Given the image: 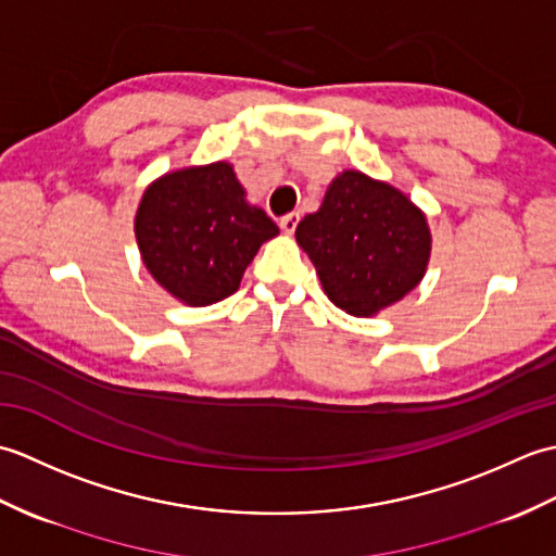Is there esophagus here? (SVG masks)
I'll use <instances>...</instances> for the list:
<instances>
[{"label":"esophagus","instance_id":"obj_1","mask_svg":"<svg viewBox=\"0 0 556 556\" xmlns=\"http://www.w3.org/2000/svg\"><path fill=\"white\" fill-rule=\"evenodd\" d=\"M299 222H301L299 212H291V215L279 219V227H281V231H285V233H293V231H296V227H299Z\"/></svg>","mask_w":556,"mask_h":556}]
</instances>
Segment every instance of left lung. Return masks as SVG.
Masks as SVG:
<instances>
[{"label": "left lung", "instance_id": "1", "mask_svg": "<svg viewBox=\"0 0 556 556\" xmlns=\"http://www.w3.org/2000/svg\"><path fill=\"white\" fill-rule=\"evenodd\" d=\"M323 291L353 317H372L416 289L428 271L432 233L425 212L392 184L344 169L323 205L296 227Z\"/></svg>", "mask_w": 556, "mask_h": 556}]
</instances>
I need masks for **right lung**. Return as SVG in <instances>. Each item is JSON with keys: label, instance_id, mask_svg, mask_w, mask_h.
Instances as JSON below:
<instances>
[{"label": "right lung", "instance_id": "add662e5", "mask_svg": "<svg viewBox=\"0 0 556 556\" xmlns=\"http://www.w3.org/2000/svg\"><path fill=\"white\" fill-rule=\"evenodd\" d=\"M134 231L152 279L179 303L203 308L241 287L245 267L279 227L248 203L233 164L210 162L152 181Z\"/></svg>", "mask_w": 556, "mask_h": 556}]
</instances>
